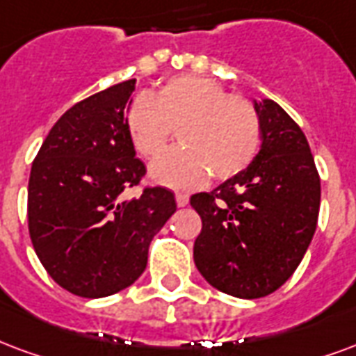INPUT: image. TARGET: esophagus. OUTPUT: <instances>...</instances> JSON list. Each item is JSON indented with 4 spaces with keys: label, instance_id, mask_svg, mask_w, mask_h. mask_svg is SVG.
<instances>
[{
    "label": "esophagus",
    "instance_id": "obj_1",
    "mask_svg": "<svg viewBox=\"0 0 356 356\" xmlns=\"http://www.w3.org/2000/svg\"><path fill=\"white\" fill-rule=\"evenodd\" d=\"M175 202H177L179 207H185V205H188V196L183 194V192H177L175 194Z\"/></svg>",
    "mask_w": 356,
    "mask_h": 356
}]
</instances>
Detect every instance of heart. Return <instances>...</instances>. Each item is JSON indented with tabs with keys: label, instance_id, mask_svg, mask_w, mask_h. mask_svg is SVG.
Segmentation results:
<instances>
[{
	"label": "heart",
	"instance_id": "heart-1",
	"mask_svg": "<svg viewBox=\"0 0 356 356\" xmlns=\"http://www.w3.org/2000/svg\"><path fill=\"white\" fill-rule=\"evenodd\" d=\"M177 127L181 145L151 165V177L171 188H196L213 177L226 181L247 170L260 149V117L243 96L228 94L211 77L175 75L126 111L131 145L145 158L164 151Z\"/></svg>",
	"mask_w": 356,
	"mask_h": 356
}]
</instances>
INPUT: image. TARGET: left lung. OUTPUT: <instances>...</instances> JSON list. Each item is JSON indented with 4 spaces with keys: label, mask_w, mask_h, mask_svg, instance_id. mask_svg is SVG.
Returning a JSON list of instances; mask_svg holds the SVG:
<instances>
[{
    "label": "left lung",
    "mask_w": 356,
    "mask_h": 356,
    "mask_svg": "<svg viewBox=\"0 0 356 356\" xmlns=\"http://www.w3.org/2000/svg\"><path fill=\"white\" fill-rule=\"evenodd\" d=\"M262 145L251 165L191 205L202 217L194 262L217 291L245 300L277 291L317 228L318 179L304 131L273 99L252 102Z\"/></svg>",
    "instance_id": "8db88e82"
}]
</instances>
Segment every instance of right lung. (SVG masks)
Segmentation results:
<instances>
[{"label":"right lung","instance_id":"add662e5","mask_svg":"<svg viewBox=\"0 0 356 356\" xmlns=\"http://www.w3.org/2000/svg\"><path fill=\"white\" fill-rule=\"evenodd\" d=\"M134 88L130 79L73 105L31 164L33 249L58 285L83 298L130 286L147 268L154 234L177 209L173 192L162 186L122 196L145 175L126 130Z\"/></svg>","mask_w":356,"mask_h":356}]
</instances>
